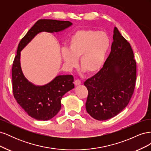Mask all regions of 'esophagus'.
Instances as JSON below:
<instances>
[{
	"label": "esophagus",
	"instance_id": "obj_1",
	"mask_svg": "<svg viewBox=\"0 0 151 151\" xmlns=\"http://www.w3.org/2000/svg\"><path fill=\"white\" fill-rule=\"evenodd\" d=\"M74 84H75L76 86H79V85L81 84V82L80 80L77 79V80H76V81H74Z\"/></svg>",
	"mask_w": 151,
	"mask_h": 151
}]
</instances>
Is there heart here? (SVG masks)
<instances>
[{"label": "heart", "instance_id": "obj_1", "mask_svg": "<svg viewBox=\"0 0 151 151\" xmlns=\"http://www.w3.org/2000/svg\"><path fill=\"white\" fill-rule=\"evenodd\" d=\"M111 40L104 31L83 29L76 31L68 42V50L63 48L62 56L68 68L80 67L89 75L96 74L103 67Z\"/></svg>", "mask_w": 151, "mask_h": 151}]
</instances>
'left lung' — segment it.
<instances>
[{"label":"left lung","mask_w":151,"mask_h":151,"mask_svg":"<svg viewBox=\"0 0 151 151\" xmlns=\"http://www.w3.org/2000/svg\"><path fill=\"white\" fill-rule=\"evenodd\" d=\"M113 38L102 69L84 83L88 90L86 111L99 121L120 113L129 104L135 86L137 65L130 45L116 27Z\"/></svg>","instance_id":"left-lung-1"}]
</instances>
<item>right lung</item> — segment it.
I'll return each mask as SVG.
<instances>
[{"label": "right lung", "mask_w": 151, "mask_h": 151, "mask_svg": "<svg viewBox=\"0 0 151 151\" xmlns=\"http://www.w3.org/2000/svg\"><path fill=\"white\" fill-rule=\"evenodd\" d=\"M72 24L67 21L40 19L20 41L12 68L13 94L17 103L31 117L46 121L55 116L61 108L63 95L74 88L72 75L58 76L44 86H35L26 79L20 64L21 51L40 32L54 33Z\"/></svg>", "instance_id": "add662e5"}]
</instances>
